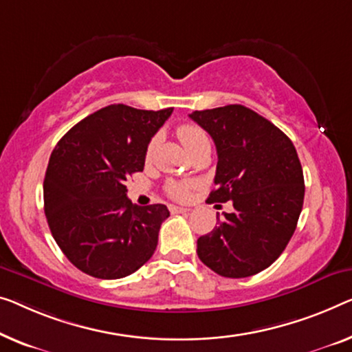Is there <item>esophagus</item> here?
<instances>
[{
	"label": "esophagus",
	"instance_id": "34e87169",
	"mask_svg": "<svg viewBox=\"0 0 352 352\" xmlns=\"http://www.w3.org/2000/svg\"><path fill=\"white\" fill-rule=\"evenodd\" d=\"M170 213H186L190 212V208H185V207H178V206H169Z\"/></svg>",
	"mask_w": 352,
	"mask_h": 352
}]
</instances>
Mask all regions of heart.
I'll use <instances>...</instances> for the list:
<instances>
[{"label":"heart","instance_id":"b5f03b06","mask_svg":"<svg viewBox=\"0 0 352 352\" xmlns=\"http://www.w3.org/2000/svg\"><path fill=\"white\" fill-rule=\"evenodd\" d=\"M177 134H178V139L182 140V144L185 145V148L190 151L196 150L197 146H201L204 144H208V139H207V134L204 133V131L199 128V126H194V124H182L180 128L177 129ZM155 145H156V139H151L150 144H148V148H146V155H151L155 150ZM190 183H183V182H170L167 183V188L166 191L169 196H172L174 199H185L188 196V191H190Z\"/></svg>","mask_w":352,"mask_h":352}]
</instances>
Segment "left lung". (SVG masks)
Here are the masks:
<instances>
[{
    "mask_svg": "<svg viewBox=\"0 0 352 352\" xmlns=\"http://www.w3.org/2000/svg\"><path fill=\"white\" fill-rule=\"evenodd\" d=\"M217 145L208 202L232 201L217 226L197 239V256L214 274L245 278L274 264L300 217L305 183L296 146L274 123L240 104L190 113Z\"/></svg>",
    "mask_w": 352,
    "mask_h": 352,
    "instance_id": "left-lung-1",
    "label": "left lung"
}]
</instances>
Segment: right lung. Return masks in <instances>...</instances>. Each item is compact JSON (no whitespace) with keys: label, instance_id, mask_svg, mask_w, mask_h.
Returning <instances> with one entry per match:
<instances>
[{"label":"right lung","instance_id":"add662e5","mask_svg":"<svg viewBox=\"0 0 352 352\" xmlns=\"http://www.w3.org/2000/svg\"><path fill=\"white\" fill-rule=\"evenodd\" d=\"M172 110L112 104L71 128L52 151L44 178L47 223L83 274L117 280L153 256L169 210L135 206L124 182L144 170L150 140Z\"/></svg>","mask_w":352,"mask_h":352}]
</instances>
